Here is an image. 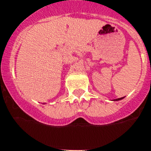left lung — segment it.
<instances>
[{
  "mask_svg": "<svg viewBox=\"0 0 151 151\" xmlns=\"http://www.w3.org/2000/svg\"><path fill=\"white\" fill-rule=\"evenodd\" d=\"M124 97H122V98H118V99H112V101H119V100H121V99H124Z\"/></svg>",
  "mask_w": 151,
  "mask_h": 151,
  "instance_id": "8db88e82",
  "label": "left lung"
}]
</instances>
